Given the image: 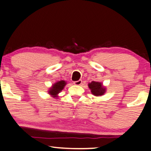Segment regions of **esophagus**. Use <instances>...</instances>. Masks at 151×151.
Segmentation results:
<instances>
[{
    "label": "esophagus",
    "mask_w": 151,
    "mask_h": 151,
    "mask_svg": "<svg viewBox=\"0 0 151 151\" xmlns=\"http://www.w3.org/2000/svg\"><path fill=\"white\" fill-rule=\"evenodd\" d=\"M82 84V80H78L77 81L74 82V85H81Z\"/></svg>",
    "instance_id": "obj_1"
}]
</instances>
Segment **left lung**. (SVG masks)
Listing matches in <instances>:
<instances>
[{
	"instance_id": "1",
	"label": "left lung",
	"mask_w": 151,
	"mask_h": 151,
	"mask_svg": "<svg viewBox=\"0 0 151 151\" xmlns=\"http://www.w3.org/2000/svg\"><path fill=\"white\" fill-rule=\"evenodd\" d=\"M88 87L91 90V93L97 97L103 96L106 91V88L101 82L91 81L88 84Z\"/></svg>"
}]
</instances>
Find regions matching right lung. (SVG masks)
<instances>
[{
  "instance_id": "obj_1",
  "label": "right lung",
  "mask_w": 151,
  "mask_h": 151,
  "mask_svg": "<svg viewBox=\"0 0 151 151\" xmlns=\"http://www.w3.org/2000/svg\"><path fill=\"white\" fill-rule=\"evenodd\" d=\"M66 82L65 81H59L56 82L53 84L50 88L48 90V93L50 94L51 97L53 98H58V94L61 92L64 87L66 86Z\"/></svg>"
}]
</instances>
